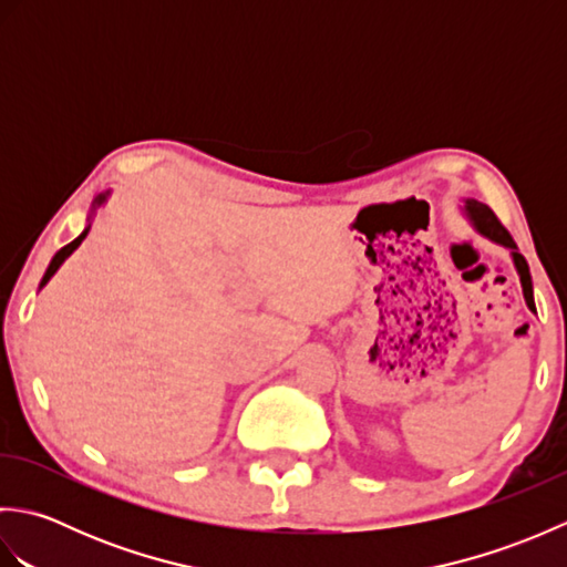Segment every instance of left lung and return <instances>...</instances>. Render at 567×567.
I'll list each match as a JSON object with an SVG mask.
<instances>
[{
  "mask_svg": "<svg viewBox=\"0 0 567 567\" xmlns=\"http://www.w3.org/2000/svg\"><path fill=\"white\" fill-rule=\"evenodd\" d=\"M463 212H465V216L470 219V224L475 226L477 234H483L485 238L495 240V244L509 248L512 260H514V268H516V272H519V280H522V292H524V299H526V307L532 309V311H536V305H534V282H532V272H528V262L519 252V248H516L514 238L509 236L507 228L499 224L495 212H492L487 204L477 202V199H465L463 202Z\"/></svg>",
  "mask_w": 567,
  "mask_h": 567,
  "instance_id": "obj_1",
  "label": "left lung"
}]
</instances>
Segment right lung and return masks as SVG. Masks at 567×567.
I'll list each match as a JSON object with an SVG mask.
<instances>
[{"label":"right lung","mask_w":567,"mask_h":567,"mask_svg":"<svg viewBox=\"0 0 567 567\" xmlns=\"http://www.w3.org/2000/svg\"><path fill=\"white\" fill-rule=\"evenodd\" d=\"M106 197H110V192H102V195L97 197V199H94L92 202V212H90V216H87V221L92 219V214H94V209H97V207H102V204L106 202ZM90 234V224L87 226H84V231L75 238V240H70V244L68 246H63V248H60L58 252H55V256H53V260H51V265H48V270H45V275H43V280H41V285H39V290H43V287L48 285V280H51V277L58 272V268H60V265H63L70 256H72V252H75L78 250V246L82 244V240H84V236H87Z\"/></svg>","instance_id":"obj_1"}]
</instances>
